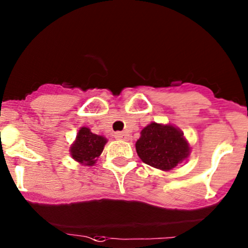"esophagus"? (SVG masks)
<instances>
[{
    "mask_svg": "<svg viewBox=\"0 0 248 248\" xmlns=\"http://www.w3.org/2000/svg\"><path fill=\"white\" fill-rule=\"evenodd\" d=\"M129 135L124 132H116L115 133V139L117 140H128Z\"/></svg>",
    "mask_w": 248,
    "mask_h": 248,
    "instance_id": "esophagus-1",
    "label": "esophagus"
}]
</instances>
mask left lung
Instances as JSON below:
<instances>
[{
    "label": "left lung",
    "instance_id": "left-lung-1",
    "mask_svg": "<svg viewBox=\"0 0 248 248\" xmlns=\"http://www.w3.org/2000/svg\"><path fill=\"white\" fill-rule=\"evenodd\" d=\"M135 150L145 164L159 170L170 171L186 160L191 147L178 127L151 122L140 132Z\"/></svg>",
    "mask_w": 248,
    "mask_h": 248
}]
</instances>
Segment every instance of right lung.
Segmentation results:
<instances>
[{"label": "right lung", "mask_w": 248, "mask_h": 248, "mask_svg": "<svg viewBox=\"0 0 248 248\" xmlns=\"http://www.w3.org/2000/svg\"><path fill=\"white\" fill-rule=\"evenodd\" d=\"M107 142L108 140L103 135L93 134L88 127H80L76 139L70 146V155L80 165L93 166Z\"/></svg>", "instance_id": "add662e5"}]
</instances>
